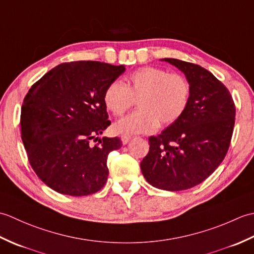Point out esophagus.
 Listing matches in <instances>:
<instances>
[{
	"instance_id": "1",
	"label": "esophagus",
	"mask_w": 254,
	"mask_h": 254,
	"mask_svg": "<svg viewBox=\"0 0 254 254\" xmlns=\"http://www.w3.org/2000/svg\"><path fill=\"white\" fill-rule=\"evenodd\" d=\"M132 138H133V136H131V135H122L121 136V141H122V143L124 145H126V144H127L128 142H130Z\"/></svg>"
}]
</instances>
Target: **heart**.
<instances>
[{
  "instance_id": "obj_1",
  "label": "heart",
  "mask_w": 254,
  "mask_h": 254,
  "mask_svg": "<svg viewBox=\"0 0 254 254\" xmlns=\"http://www.w3.org/2000/svg\"><path fill=\"white\" fill-rule=\"evenodd\" d=\"M191 100V85L180 73L164 68L144 66L128 74L120 82H112L104 93L106 109L115 117H122L137 101L136 111L113 126L118 134L153 133L163 126H170L185 115Z\"/></svg>"
}]
</instances>
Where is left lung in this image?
I'll return each mask as SVG.
<instances>
[{
    "label": "left lung",
    "mask_w": 254,
    "mask_h": 254,
    "mask_svg": "<svg viewBox=\"0 0 254 254\" xmlns=\"http://www.w3.org/2000/svg\"><path fill=\"white\" fill-rule=\"evenodd\" d=\"M185 73L191 100L179 120L148 138L141 170L149 185L166 191L195 187L216 170L228 152L236 106L227 87L206 68L165 59Z\"/></svg>",
    "instance_id": "1"
}]
</instances>
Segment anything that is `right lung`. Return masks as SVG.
I'll list each match as a JSON object with an SVG mask.
<instances>
[{"label":"right lung","instance_id":"1","mask_svg":"<svg viewBox=\"0 0 254 254\" xmlns=\"http://www.w3.org/2000/svg\"><path fill=\"white\" fill-rule=\"evenodd\" d=\"M124 71V65L98 61L63 63L26 95L21 139L31 168L52 190L84 196L106 185L108 155L122 142L119 137L98 139L111 123L104 93Z\"/></svg>","mask_w":254,"mask_h":254}]
</instances>
